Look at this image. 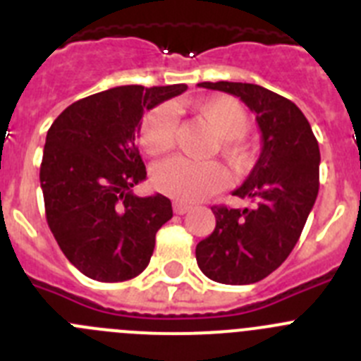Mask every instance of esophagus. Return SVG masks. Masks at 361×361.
I'll return each mask as SVG.
<instances>
[{"label":"esophagus","instance_id":"obj_1","mask_svg":"<svg viewBox=\"0 0 361 361\" xmlns=\"http://www.w3.org/2000/svg\"><path fill=\"white\" fill-rule=\"evenodd\" d=\"M190 209H191V206H188V204L178 202V200H175L173 202V212L177 213V215H184V213H188Z\"/></svg>","mask_w":361,"mask_h":361}]
</instances>
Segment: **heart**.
Returning a JSON list of instances; mask_svg holds the SVG:
<instances>
[{
    "label": "heart",
    "instance_id": "1",
    "mask_svg": "<svg viewBox=\"0 0 361 361\" xmlns=\"http://www.w3.org/2000/svg\"><path fill=\"white\" fill-rule=\"evenodd\" d=\"M195 111L222 139V153L235 170L244 171L253 164V153L242 142L250 119L238 101L228 95H212L195 103ZM177 117L168 104L153 108L145 116L139 130V141L149 155H162L173 146ZM152 183L162 195L178 202H197L228 184V171L219 162H193L177 157L161 162L153 170Z\"/></svg>",
    "mask_w": 361,
    "mask_h": 361
}]
</instances>
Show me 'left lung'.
<instances>
[{
	"label": "left lung",
	"mask_w": 361,
	"mask_h": 361,
	"mask_svg": "<svg viewBox=\"0 0 361 361\" xmlns=\"http://www.w3.org/2000/svg\"><path fill=\"white\" fill-rule=\"evenodd\" d=\"M238 97L257 116L262 149L233 195L251 208L213 206L216 226L197 244L195 257L208 279L245 286L271 275L289 257L318 195L320 148L311 124L293 101L251 82H200Z\"/></svg>",
	"instance_id": "left-lung-1"
}]
</instances>
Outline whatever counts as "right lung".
Masks as SVG:
<instances>
[{
  "instance_id": "add662e5",
  "label": "right lung",
  "mask_w": 361,
  "mask_h": 361,
  "mask_svg": "<svg viewBox=\"0 0 361 361\" xmlns=\"http://www.w3.org/2000/svg\"><path fill=\"white\" fill-rule=\"evenodd\" d=\"M186 88L116 86L75 101L50 126L39 170L47 222L88 279L124 282L149 264L155 233L173 212L161 193L133 195L146 178L135 141L145 111Z\"/></svg>"
}]
</instances>
